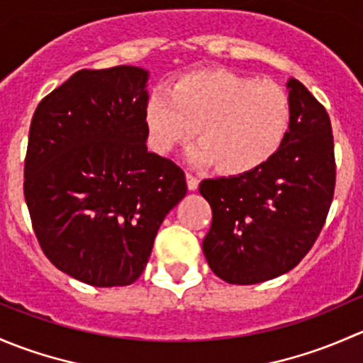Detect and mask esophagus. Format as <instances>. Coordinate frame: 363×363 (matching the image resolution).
Returning <instances> with one entry per match:
<instances>
[{
	"label": "esophagus",
	"mask_w": 363,
	"mask_h": 363,
	"mask_svg": "<svg viewBox=\"0 0 363 363\" xmlns=\"http://www.w3.org/2000/svg\"><path fill=\"white\" fill-rule=\"evenodd\" d=\"M186 181H188V189H189V191H196V189H199L200 181L195 177V175L186 174Z\"/></svg>",
	"instance_id": "esophagus-1"
}]
</instances>
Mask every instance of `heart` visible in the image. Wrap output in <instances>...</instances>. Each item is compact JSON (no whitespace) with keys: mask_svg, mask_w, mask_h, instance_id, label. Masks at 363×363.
Instances as JSON below:
<instances>
[{"mask_svg":"<svg viewBox=\"0 0 363 363\" xmlns=\"http://www.w3.org/2000/svg\"><path fill=\"white\" fill-rule=\"evenodd\" d=\"M286 91L228 69H200L158 89L145 104L149 147L168 156L199 135L186 158L223 175H246L274 158L290 128Z\"/></svg>","mask_w":363,"mask_h":363,"instance_id":"b5f03b06","label":"heart"}]
</instances>
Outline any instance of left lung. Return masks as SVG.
Here are the masks:
<instances>
[{"label":"left lung","mask_w":363,"mask_h":363,"mask_svg":"<svg viewBox=\"0 0 363 363\" xmlns=\"http://www.w3.org/2000/svg\"><path fill=\"white\" fill-rule=\"evenodd\" d=\"M286 89L290 128L274 158L246 175L200 182L212 208L205 259L230 284L290 272L313 247L334 199L330 117L302 82L290 79Z\"/></svg>","instance_id":"left-lung-1"}]
</instances>
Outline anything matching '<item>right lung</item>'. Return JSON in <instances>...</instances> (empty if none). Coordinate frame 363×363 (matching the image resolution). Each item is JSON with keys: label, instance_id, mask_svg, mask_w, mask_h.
Instances as JSON below:
<instances>
[{"label": "right lung", "instance_id": "obj_1", "mask_svg": "<svg viewBox=\"0 0 363 363\" xmlns=\"http://www.w3.org/2000/svg\"><path fill=\"white\" fill-rule=\"evenodd\" d=\"M149 72L80 69L43 98L29 128L24 199L54 267L98 288L144 272L184 172L147 151Z\"/></svg>", "mask_w": 363, "mask_h": 363}]
</instances>
